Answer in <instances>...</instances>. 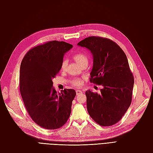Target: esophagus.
Segmentation results:
<instances>
[{"label":"esophagus","mask_w":153,"mask_h":153,"mask_svg":"<svg viewBox=\"0 0 153 153\" xmlns=\"http://www.w3.org/2000/svg\"><path fill=\"white\" fill-rule=\"evenodd\" d=\"M76 94L78 96V95H80V94H82V92L80 91V90H76Z\"/></svg>","instance_id":"34e87169"}]
</instances>
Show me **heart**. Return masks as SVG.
I'll return each mask as SVG.
<instances>
[{"mask_svg": "<svg viewBox=\"0 0 153 153\" xmlns=\"http://www.w3.org/2000/svg\"><path fill=\"white\" fill-rule=\"evenodd\" d=\"M73 59L74 60L77 62V64L80 66H83V65H86L87 66L88 63V57L87 55L82 54V53H78L75 54L73 56ZM66 62L64 61L62 62V68H64L66 66ZM72 85L76 87H80L83 85V81L81 80V79H74V80H73L71 82Z\"/></svg>", "mask_w": 153, "mask_h": 153, "instance_id": "1", "label": "heart"}]
</instances>
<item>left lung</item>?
I'll return each instance as SVG.
<instances>
[{
  "instance_id": "8db88e82",
  "label": "left lung",
  "mask_w": 153,
  "mask_h": 153,
  "mask_svg": "<svg viewBox=\"0 0 153 153\" xmlns=\"http://www.w3.org/2000/svg\"><path fill=\"white\" fill-rule=\"evenodd\" d=\"M92 54L90 82L101 85V93L86 91L87 108L91 117L106 127L118 122L128 109L132 98L134 78L123 51L113 40L89 36L78 42Z\"/></svg>"
}]
</instances>
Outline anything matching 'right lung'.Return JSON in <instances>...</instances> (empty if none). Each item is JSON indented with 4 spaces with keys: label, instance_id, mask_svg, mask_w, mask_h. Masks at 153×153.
Masks as SVG:
<instances>
[{
    "label": "right lung",
    "instance_id": "obj_1",
    "mask_svg": "<svg viewBox=\"0 0 153 153\" xmlns=\"http://www.w3.org/2000/svg\"><path fill=\"white\" fill-rule=\"evenodd\" d=\"M72 47L63 41L48 42L31 49L21 63L19 90L25 106L33 122L44 128H59L70 116L75 91L65 88L57 93L52 80Z\"/></svg>",
    "mask_w": 153,
    "mask_h": 153
}]
</instances>
